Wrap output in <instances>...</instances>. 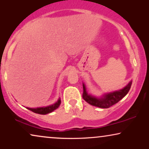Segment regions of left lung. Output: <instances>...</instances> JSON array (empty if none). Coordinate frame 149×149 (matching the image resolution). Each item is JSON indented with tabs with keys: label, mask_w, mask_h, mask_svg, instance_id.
I'll return each mask as SVG.
<instances>
[{
	"label": "left lung",
	"mask_w": 149,
	"mask_h": 149,
	"mask_svg": "<svg viewBox=\"0 0 149 149\" xmlns=\"http://www.w3.org/2000/svg\"><path fill=\"white\" fill-rule=\"evenodd\" d=\"M132 81H131L128 84L126 85L123 89L120 90L113 91V92L106 93L101 97H96L93 95H89L87 93L86 91V87L84 83H83V98L84 100L89 103V104L97 107L102 109H108V108L112 107V106L118 102L125 96L130 91V87H131Z\"/></svg>",
	"instance_id": "8db88e82"
}]
</instances>
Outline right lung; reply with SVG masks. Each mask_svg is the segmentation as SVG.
<instances>
[{
    "mask_svg": "<svg viewBox=\"0 0 149 149\" xmlns=\"http://www.w3.org/2000/svg\"><path fill=\"white\" fill-rule=\"evenodd\" d=\"M60 104H61V100L59 99L56 103L54 104L47 106V107L35 108V109H32V108L27 107V109L28 110H30V111L34 112V113H35L40 114V115H46V114L52 113V112H53L56 109H58V108L59 107V106L60 105Z\"/></svg>",
    "mask_w": 149,
    "mask_h": 149,
    "instance_id": "1",
    "label": "right lung"
}]
</instances>
